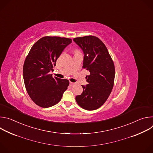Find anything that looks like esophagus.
<instances>
[{"label": "esophagus", "mask_w": 153, "mask_h": 153, "mask_svg": "<svg viewBox=\"0 0 153 153\" xmlns=\"http://www.w3.org/2000/svg\"><path fill=\"white\" fill-rule=\"evenodd\" d=\"M70 85H71V86H73V85H74L76 84V83H74V82H70Z\"/></svg>", "instance_id": "1"}]
</instances>
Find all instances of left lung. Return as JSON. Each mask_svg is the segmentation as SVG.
Wrapping results in <instances>:
<instances>
[{
  "instance_id": "left-lung-1",
  "label": "left lung",
  "mask_w": 153,
  "mask_h": 153,
  "mask_svg": "<svg viewBox=\"0 0 153 153\" xmlns=\"http://www.w3.org/2000/svg\"><path fill=\"white\" fill-rule=\"evenodd\" d=\"M74 42L82 49L83 68L90 72L86 76L83 93L76 97L77 104L86 110H95L107 100L113 88L115 68L113 61L104 43L97 37H76Z\"/></svg>"
}]
</instances>
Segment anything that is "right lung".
Listing matches in <instances>:
<instances>
[{
	"instance_id": "1",
	"label": "right lung",
	"mask_w": 153,
	"mask_h": 153,
	"mask_svg": "<svg viewBox=\"0 0 153 153\" xmlns=\"http://www.w3.org/2000/svg\"><path fill=\"white\" fill-rule=\"evenodd\" d=\"M71 39L46 36L31 47L25 59L23 76L27 93L39 106L49 108L57 103L69 85L67 79L53 77L56 62Z\"/></svg>"
}]
</instances>
